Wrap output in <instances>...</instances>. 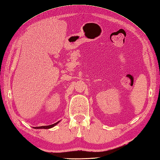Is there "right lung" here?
<instances>
[{
    "label": "right lung",
    "instance_id": "add662e5",
    "mask_svg": "<svg viewBox=\"0 0 160 160\" xmlns=\"http://www.w3.org/2000/svg\"><path fill=\"white\" fill-rule=\"evenodd\" d=\"M60 121H58V122L52 124V125H49V126H39V127H33V128L34 129H49V128H52L53 127H54L55 126H56L57 124L59 123Z\"/></svg>",
    "mask_w": 160,
    "mask_h": 160
}]
</instances>
